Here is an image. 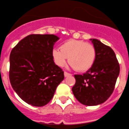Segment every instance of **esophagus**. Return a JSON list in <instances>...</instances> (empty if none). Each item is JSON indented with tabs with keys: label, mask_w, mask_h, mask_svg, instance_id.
I'll use <instances>...</instances> for the list:
<instances>
[{
	"label": "esophagus",
	"mask_w": 129,
	"mask_h": 129,
	"mask_svg": "<svg viewBox=\"0 0 129 129\" xmlns=\"http://www.w3.org/2000/svg\"><path fill=\"white\" fill-rule=\"evenodd\" d=\"M72 74L69 72H64V76L65 77H67V76H71Z\"/></svg>",
	"instance_id": "esophagus-1"
}]
</instances>
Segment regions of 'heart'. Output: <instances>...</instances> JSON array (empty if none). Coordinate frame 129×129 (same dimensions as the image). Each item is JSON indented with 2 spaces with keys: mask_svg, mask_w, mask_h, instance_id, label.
I'll use <instances>...</instances> for the list:
<instances>
[{
  "mask_svg": "<svg viewBox=\"0 0 129 129\" xmlns=\"http://www.w3.org/2000/svg\"><path fill=\"white\" fill-rule=\"evenodd\" d=\"M59 48L54 49L52 54L55 63L60 67L64 66L68 58L69 63L76 71L85 72L92 68L96 59L95 47L83 41L68 40Z\"/></svg>",
  "mask_w": 129,
  "mask_h": 129,
  "instance_id": "b5f03b06",
  "label": "heart"
}]
</instances>
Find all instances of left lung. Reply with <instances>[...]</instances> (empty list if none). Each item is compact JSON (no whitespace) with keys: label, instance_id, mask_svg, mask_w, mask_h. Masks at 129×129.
I'll use <instances>...</instances> for the list:
<instances>
[{"label":"left lung","instance_id":"left-lung-1","mask_svg":"<svg viewBox=\"0 0 129 129\" xmlns=\"http://www.w3.org/2000/svg\"><path fill=\"white\" fill-rule=\"evenodd\" d=\"M97 55L91 69L82 75H74L76 83L72 90L77 100L85 106L104 103L114 90L120 73L116 56L109 46L97 39H91Z\"/></svg>","mask_w":129,"mask_h":129}]
</instances>
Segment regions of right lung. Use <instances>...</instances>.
Returning a JSON list of instances; mask_svg holds the SVG:
<instances>
[{"label":"right lung","instance_id":"obj_1","mask_svg":"<svg viewBox=\"0 0 129 129\" xmlns=\"http://www.w3.org/2000/svg\"><path fill=\"white\" fill-rule=\"evenodd\" d=\"M58 39L53 34H30L11 50L10 82L19 97L29 105L41 107L48 104L64 78L52 54Z\"/></svg>","mask_w":129,"mask_h":129}]
</instances>
